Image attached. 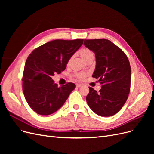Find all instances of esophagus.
Masks as SVG:
<instances>
[{
	"label": "esophagus",
	"mask_w": 154,
	"mask_h": 154,
	"mask_svg": "<svg viewBox=\"0 0 154 154\" xmlns=\"http://www.w3.org/2000/svg\"><path fill=\"white\" fill-rule=\"evenodd\" d=\"M82 86V84H81V83H76L77 87H81Z\"/></svg>",
	"instance_id": "34e87169"
}]
</instances>
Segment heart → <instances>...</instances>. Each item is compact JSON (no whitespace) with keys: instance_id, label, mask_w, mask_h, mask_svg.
I'll list each match as a JSON object with an SVG mask.
<instances>
[{"instance_id":"obj_1","label":"heart","mask_w":154,"mask_h":154,"mask_svg":"<svg viewBox=\"0 0 154 154\" xmlns=\"http://www.w3.org/2000/svg\"><path fill=\"white\" fill-rule=\"evenodd\" d=\"M80 54L81 56V57L85 60V62H87V60H90V59H93L94 58V54L92 52V51L87 48H83L80 51ZM71 61V59L69 60V63ZM74 76H75L76 78H79V79H83L86 74L85 73H82V72H79V73H75L74 74Z\"/></svg>"}]
</instances>
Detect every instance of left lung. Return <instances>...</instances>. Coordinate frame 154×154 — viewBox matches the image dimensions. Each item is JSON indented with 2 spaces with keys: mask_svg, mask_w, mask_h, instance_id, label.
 I'll use <instances>...</instances> for the list:
<instances>
[{
  "mask_svg": "<svg viewBox=\"0 0 154 154\" xmlns=\"http://www.w3.org/2000/svg\"><path fill=\"white\" fill-rule=\"evenodd\" d=\"M83 44L95 54L96 64L92 77L98 78L101 84L99 92L89 87L87 104L100 116H113L122 109L130 92L131 68L128 59L109 40L85 39Z\"/></svg>",
  "mask_w": 154,
  "mask_h": 154,
  "instance_id": "1",
  "label": "left lung"
}]
</instances>
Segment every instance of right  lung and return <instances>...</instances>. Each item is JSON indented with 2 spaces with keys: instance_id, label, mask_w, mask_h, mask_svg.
I'll return each mask as SVG.
<instances>
[{
  "instance_id": "right-lung-1",
  "label": "right lung",
  "mask_w": 154,
  "mask_h": 154,
  "mask_svg": "<svg viewBox=\"0 0 154 154\" xmlns=\"http://www.w3.org/2000/svg\"><path fill=\"white\" fill-rule=\"evenodd\" d=\"M83 42V39L54 40L29 55L23 73L22 88L27 103L37 114L48 116L55 112L75 88L76 85L71 82L58 87L52 77L66 69L69 59Z\"/></svg>"
}]
</instances>
